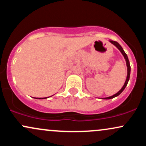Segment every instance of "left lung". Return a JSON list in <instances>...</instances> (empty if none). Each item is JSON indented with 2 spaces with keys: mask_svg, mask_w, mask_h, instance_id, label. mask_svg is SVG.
<instances>
[{
  "mask_svg": "<svg viewBox=\"0 0 146 146\" xmlns=\"http://www.w3.org/2000/svg\"><path fill=\"white\" fill-rule=\"evenodd\" d=\"M110 42L112 43V44L115 45L116 47H117V48H118L119 50L120 51H121V53H122V55H123V57H124L125 61H126V65H127V68H128V69H127V71H128V74H127V78H126V80H125V83H124V85H123V87L121 88V89L119 90V92H117V93H116V94L113 95V96H110V97H108V98H103V99H105V100H110V99H113L114 98H115V97L118 96L119 95H120L121 93L123 92V90L125 89V86H127V84H128V82L129 81V79H130V62H129V60L128 58V56H127L126 53H125L124 51H123V48L121 47V45H120L117 42H115V41H113V40H109Z\"/></svg>",
  "mask_w": 146,
  "mask_h": 146,
  "instance_id": "1",
  "label": "left lung"
}]
</instances>
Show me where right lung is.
I'll list each match as a JSON object with an SVG mask.
<instances>
[{
    "label": "right lung",
    "instance_id": "1",
    "mask_svg": "<svg viewBox=\"0 0 146 146\" xmlns=\"http://www.w3.org/2000/svg\"><path fill=\"white\" fill-rule=\"evenodd\" d=\"M46 98H36V99H46Z\"/></svg>",
    "mask_w": 146,
    "mask_h": 146
}]
</instances>
